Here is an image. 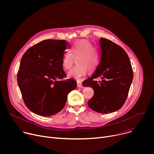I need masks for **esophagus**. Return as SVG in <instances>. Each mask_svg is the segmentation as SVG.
I'll list each match as a JSON object with an SVG mask.
<instances>
[{"mask_svg":"<svg viewBox=\"0 0 154 154\" xmlns=\"http://www.w3.org/2000/svg\"><path fill=\"white\" fill-rule=\"evenodd\" d=\"M77 87L78 88H82L83 85L82 84V82H77Z\"/></svg>","mask_w":154,"mask_h":154,"instance_id":"1","label":"esophagus"}]
</instances>
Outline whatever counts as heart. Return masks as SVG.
I'll return each instance as SVG.
<instances>
[{"label": "heart", "instance_id": "1", "mask_svg": "<svg viewBox=\"0 0 154 154\" xmlns=\"http://www.w3.org/2000/svg\"><path fill=\"white\" fill-rule=\"evenodd\" d=\"M77 58L79 66L70 71L68 75L69 77L79 81L86 77L88 70L94 72L100 61L99 52L89 41L85 39L78 41L71 46L69 52L66 54L63 59V68L66 70L71 69L74 63V58Z\"/></svg>", "mask_w": 154, "mask_h": 154}]
</instances>
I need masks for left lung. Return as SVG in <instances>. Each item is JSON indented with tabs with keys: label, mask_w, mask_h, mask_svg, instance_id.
I'll return each instance as SVG.
<instances>
[{
	"label": "left lung",
	"mask_w": 154,
	"mask_h": 154,
	"mask_svg": "<svg viewBox=\"0 0 154 154\" xmlns=\"http://www.w3.org/2000/svg\"><path fill=\"white\" fill-rule=\"evenodd\" d=\"M100 63L94 74L83 82L91 87L93 97L88 102L90 108L100 113H111L119 109L127 97L134 73L128 55L116 44L100 39ZM100 77L98 82L94 79Z\"/></svg>",
	"instance_id": "8db88e82"
}]
</instances>
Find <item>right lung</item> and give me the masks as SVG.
<instances>
[{"label": "right lung", "instance_id": "add662e5", "mask_svg": "<svg viewBox=\"0 0 154 154\" xmlns=\"http://www.w3.org/2000/svg\"><path fill=\"white\" fill-rule=\"evenodd\" d=\"M64 40H44L29 48L21 58L17 80L26 105L35 114L51 116L65 106L77 82L63 79Z\"/></svg>", "mask_w": 154, "mask_h": 154}]
</instances>
